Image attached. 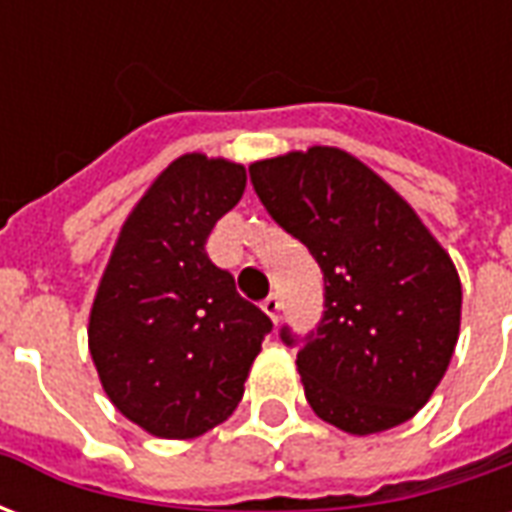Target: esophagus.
Instances as JSON below:
<instances>
[{"instance_id": "1", "label": "esophagus", "mask_w": 512, "mask_h": 512, "mask_svg": "<svg viewBox=\"0 0 512 512\" xmlns=\"http://www.w3.org/2000/svg\"><path fill=\"white\" fill-rule=\"evenodd\" d=\"M279 310H282V301H279L277 293H271V296L263 301V312H266L271 321H279Z\"/></svg>"}]
</instances>
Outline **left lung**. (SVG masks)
Masks as SVG:
<instances>
[{
	"instance_id": "8db88e82",
	"label": "left lung",
	"mask_w": 512,
	"mask_h": 512,
	"mask_svg": "<svg viewBox=\"0 0 512 512\" xmlns=\"http://www.w3.org/2000/svg\"><path fill=\"white\" fill-rule=\"evenodd\" d=\"M249 178L326 282L318 334L296 356L307 403L351 436L403 425L455 354L463 293L452 257L381 175L340 147L263 158ZM282 340L293 343L288 329Z\"/></svg>"
}]
</instances>
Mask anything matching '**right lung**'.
<instances>
[{
    "label": "right lung",
    "mask_w": 512,
    "mask_h": 512,
    "mask_svg": "<svg viewBox=\"0 0 512 512\" xmlns=\"http://www.w3.org/2000/svg\"><path fill=\"white\" fill-rule=\"evenodd\" d=\"M244 189V164L175 158L126 216L95 290L87 345L101 386L158 439H197L230 417L271 332L205 252Z\"/></svg>",
    "instance_id": "1"
}]
</instances>
